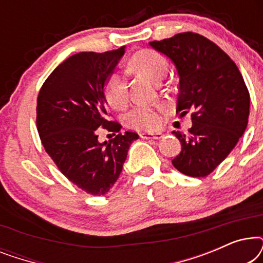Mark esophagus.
Instances as JSON below:
<instances>
[{
    "label": "esophagus",
    "instance_id": "1",
    "mask_svg": "<svg viewBox=\"0 0 263 263\" xmlns=\"http://www.w3.org/2000/svg\"><path fill=\"white\" fill-rule=\"evenodd\" d=\"M140 138L141 139H152V140H158L163 138V134L161 133H154V134H151V133H141L140 134Z\"/></svg>",
    "mask_w": 263,
    "mask_h": 263
}]
</instances>
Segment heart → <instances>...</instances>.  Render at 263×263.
Here are the masks:
<instances>
[{
	"label": "heart",
	"mask_w": 263,
	"mask_h": 263,
	"mask_svg": "<svg viewBox=\"0 0 263 263\" xmlns=\"http://www.w3.org/2000/svg\"><path fill=\"white\" fill-rule=\"evenodd\" d=\"M129 66L153 82H159L167 71V62L160 53L153 50H141L132 56ZM127 82L123 75L114 71L105 84V98L115 109H121L127 102ZM163 105H136L124 115V122L128 127L136 130H152L160 123L159 112Z\"/></svg>",
	"instance_id": "1"
}]
</instances>
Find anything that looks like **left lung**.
Returning <instances> with one entry per match:
<instances>
[{
	"instance_id": "1",
	"label": "left lung",
	"mask_w": 263,
	"mask_h": 263,
	"mask_svg": "<svg viewBox=\"0 0 263 263\" xmlns=\"http://www.w3.org/2000/svg\"><path fill=\"white\" fill-rule=\"evenodd\" d=\"M149 45L177 69L176 114L192 111L188 133L172 132L182 145L172 165L190 177H206L246 132L250 107L246 82L228 53L201 34L184 32Z\"/></svg>"
}]
</instances>
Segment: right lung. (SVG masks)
<instances>
[{"label":"right lung","instance_id":"right-lung-1","mask_svg":"<svg viewBox=\"0 0 263 263\" xmlns=\"http://www.w3.org/2000/svg\"><path fill=\"white\" fill-rule=\"evenodd\" d=\"M124 46L106 51L79 52L60 64L43 84L37 99V129L45 152L71 183L100 196L120 177L136 133L98 141L100 129L118 133L110 121L105 84ZM115 135V134H114Z\"/></svg>","mask_w":263,"mask_h":263}]
</instances>
